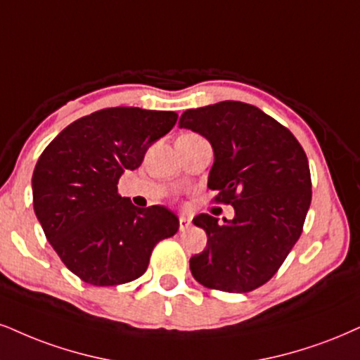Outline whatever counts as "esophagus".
Segmentation results:
<instances>
[{"label":"esophagus","instance_id":"obj_1","mask_svg":"<svg viewBox=\"0 0 360 360\" xmlns=\"http://www.w3.org/2000/svg\"><path fill=\"white\" fill-rule=\"evenodd\" d=\"M179 221H180V230H181V232H184V230H188L190 227H192V221H190V219H187V217H185V215H180Z\"/></svg>","mask_w":360,"mask_h":360}]
</instances>
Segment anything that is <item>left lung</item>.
<instances>
[{
	"label": "left lung",
	"instance_id": "8db88e82",
	"mask_svg": "<svg viewBox=\"0 0 360 360\" xmlns=\"http://www.w3.org/2000/svg\"><path fill=\"white\" fill-rule=\"evenodd\" d=\"M180 128L210 141L214 165L208 188L230 203L224 224L200 214L207 247L190 259L195 281L215 290H255L269 282L299 240L312 200L307 155L290 130L254 105L242 101L187 110Z\"/></svg>",
	"mask_w": 360,
	"mask_h": 360
}]
</instances>
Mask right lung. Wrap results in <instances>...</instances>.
<instances>
[{"label":"right lung","mask_w":360,"mask_h":360,"mask_svg":"<svg viewBox=\"0 0 360 360\" xmlns=\"http://www.w3.org/2000/svg\"><path fill=\"white\" fill-rule=\"evenodd\" d=\"M175 112L115 106L83 117L44 148L33 172V207L61 262L91 285H120L148 267L153 247L179 230L165 207L118 195L123 172L176 123Z\"/></svg>","instance_id":"1"}]
</instances>
